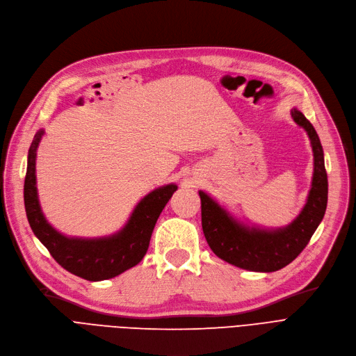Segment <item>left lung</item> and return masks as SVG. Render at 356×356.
<instances>
[{"instance_id":"left-lung-1","label":"left lung","mask_w":356,"mask_h":356,"mask_svg":"<svg viewBox=\"0 0 356 356\" xmlns=\"http://www.w3.org/2000/svg\"><path fill=\"white\" fill-rule=\"evenodd\" d=\"M292 118L304 127L311 140L314 177L305 207L289 226L276 231L247 227L227 215L206 193L198 191L202 198V226L209 247L219 259L251 272H276L292 263L307 247L325 213L329 182L318 134L302 112L293 109Z\"/></svg>"}]
</instances>
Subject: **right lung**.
<instances>
[{
  "label": "right lung",
  "mask_w": 356,
  "mask_h": 356,
  "mask_svg": "<svg viewBox=\"0 0 356 356\" xmlns=\"http://www.w3.org/2000/svg\"><path fill=\"white\" fill-rule=\"evenodd\" d=\"M42 134L44 131L36 133L32 141L24 178V207L33 234L67 272L90 282L115 277L138 264L147 252L156 220L177 191L175 184L147 194L118 234L97 239L67 238L47 222L38 200L35 166L36 149Z\"/></svg>",
  "instance_id": "right-lung-1"
}]
</instances>
